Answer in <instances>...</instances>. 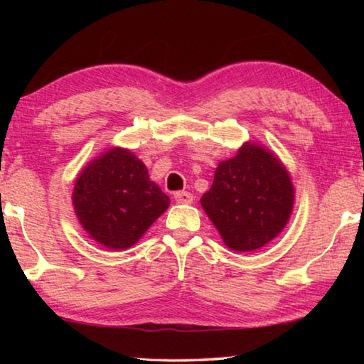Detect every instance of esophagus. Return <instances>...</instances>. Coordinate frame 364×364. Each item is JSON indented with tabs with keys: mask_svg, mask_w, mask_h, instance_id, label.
<instances>
[{
	"mask_svg": "<svg viewBox=\"0 0 364 364\" xmlns=\"http://www.w3.org/2000/svg\"><path fill=\"white\" fill-rule=\"evenodd\" d=\"M173 197L178 204H191V202H193V194L188 193V191H180V193H175Z\"/></svg>",
	"mask_w": 364,
	"mask_h": 364,
	"instance_id": "esophagus-1",
	"label": "esophagus"
}]
</instances>
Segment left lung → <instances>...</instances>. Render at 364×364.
<instances>
[{"instance_id": "8db88e82", "label": "left lung", "mask_w": 364, "mask_h": 364, "mask_svg": "<svg viewBox=\"0 0 364 364\" xmlns=\"http://www.w3.org/2000/svg\"><path fill=\"white\" fill-rule=\"evenodd\" d=\"M200 204L228 247L250 252L263 247L286 226L294 188L273 154L247 143L236 157L218 164Z\"/></svg>"}]
</instances>
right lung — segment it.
<instances>
[{"label": "right lung", "instance_id": "obj_1", "mask_svg": "<svg viewBox=\"0 0 364 364\" xmlns=\"http://www.w3.org/2000/svg\"><path fill=\"white\" fill-rule=\"evenodd\" d=\"M170 204L149 180L146 165L127 149L93 160L73 188V207L85 231L107 249H128Z\"/></svg>", "mask_w": 364, "mask_h": 364}]
</instances>
